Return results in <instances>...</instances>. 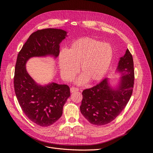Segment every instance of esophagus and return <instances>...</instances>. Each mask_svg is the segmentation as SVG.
Wrapping results in <instances>:
<instances>
[{
    "mask_svg": "<svg viewBox=\"0 0 153 153\" xmlns=\"http://www.w3.org/2000/svg\"><path fill=\"white\" fill-rule=\"evenodd\" d=\"M78 91H79V89H77V88H76V87H71L70 89V91H71V93H73L74 92H77Z\"/></svg>",
    "mask_w": 153,
    "mask_h": 153,
    "instance_id": "34e87169",
    "label": "esophagus"
}]
</instances>
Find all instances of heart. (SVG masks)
Segmentation results:
<instances>
[{
	"label": "heart",
	"instance_id": "heart-1",
	"mask_svg": "<svg viewBox=\"0 0 153 153\" xmlns=\"http://www.w3.org/2000/svg\"><path fill=\"white\" fill-rule=\"evenodd\" d=\"M111 46L91 38H80L71 44L59 56L61 75L66 81L73 79L77 72L82 74L76 81L83 84L87 81L94 82L100 80L108 71L113 58Z\"/></svg>",
	"mask_w": 153,
	"mask_h": 153
}]
</instances>
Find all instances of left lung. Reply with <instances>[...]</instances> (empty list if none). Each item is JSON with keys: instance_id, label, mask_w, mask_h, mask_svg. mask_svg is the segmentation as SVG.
Here are the masks:
<instances>
[{"instance_id": "obj_1", "label": "left lung", "mask_w": 153, "mask_h": 153, "mask_svg": "<svg viewBox=\"0 0 153 153\" xmlns=\"http://www.w3.org/2000/svg\"><path fill=\"white\" fill-rule=\"evenodd\" d=\"M117 71L121 75L115 87L106 78L99 84L82 92L81 114L91 123L104 125L115 119L126 107L134 85V64L128 49L120 58Z\"/></svg>"}]
</instances>
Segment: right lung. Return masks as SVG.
I'll return each mask as SVG.
<instances>
[{
  "label": "right lung",
  "instance_id": "right-lung-1",
  "mask_svg": "<svg viewBox=\"0 0 153 153\" xmlns=\"http://www.w3.org/2000/svg\"><path fill=\"white\" fill-rule=\"evenodd\" d=\"M67 36V31L61 29L37 30L29 36L18 54L13 79L16 97L23 113L41 126H50L61 117L70 89L66 84L54 82L37 84L28 73L26 64L33 57L57 58L59 44Z\"/></svg>",
  "mask_w": 153,
  "mask_h": 153
}]
</instances>
